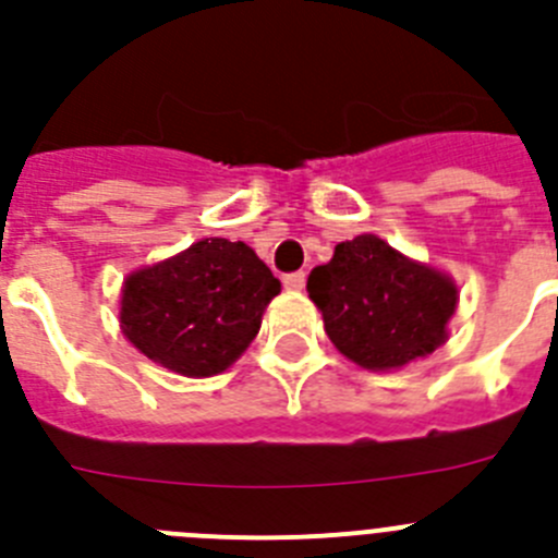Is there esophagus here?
<instances>
[{"instance_id": "esophagus-1", "label": "esophagus", "mask_w": 558, "mask_h": 558, "mask_svg": "<svg viewBox=\"0 0 558 558\" xmlns=\"http://www.w3.org/2000/svg\"><path fill=\"white\" fill-rule=\"evenodd\" d=\"M282 282H284V288L290 290V293H302L304 282H307V276H304L302 270H299V274H288V276H284Z\"/></svg>"}]
</instances>
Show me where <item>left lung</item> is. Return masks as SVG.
<instances>
[{
    "label": "left lung",
    "mask_w": 558,
    "mask_h": 558,
    "mask_svg": "<svg viewBox=\"0 0 558 558\" xmlns=\"http://www.w3.org/2000/svg\"><path fill=\"white\" fill-rule=\"evenodd\" d=\"M307 293L335 349L368 372H397L445 347L458 307L450 274L377 234L335 245L332 259L310 274Z\"/></svg>",
    "instance_id": "left-lung-1"
}]
</instances>
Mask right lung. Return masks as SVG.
Instances as JSON below:
<instances>
[{
    "label": "right lung",
    "mask_w": 558,
    "mask_h": 558,
    "mask_svg": "<svg viewBox=\"0 0 558 558\" xmlns=\"http://www.w3.org/2000/svg\"><path fill=\"white\" fill-rule=\"evenodd\" d=\"M279 290L254 248L206 236L125 276L120 329L153 363L184 377H215L248 349Z\"/></svg>",
    "instance_id": "add662e5"
}]
</instances>
